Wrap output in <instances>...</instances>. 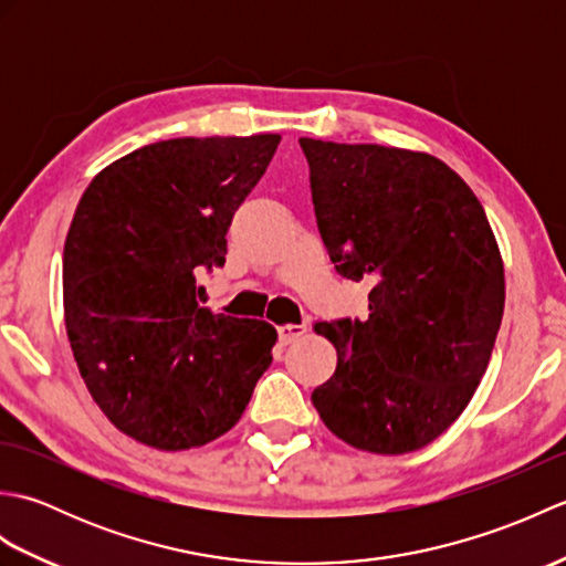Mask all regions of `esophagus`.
Listing matches in <instances>:
<instances>
[{
    "label": "esophagus",
    "mask_w": 566,
    "mask_h": 566,
    "mask_svg": "<svg viewBox=\"0 0 566 566\" xmlns=\"http://www.w3.org/2000/svg\"><path fill=\"white\" fill-rule=\"evenodd\" d=\"M304 333H306L304 323H286V326L276 328V335H280V343H282V345H290V343L298 340Z\"/></svg>",
    "instance_id": "1"
}]
</instances>
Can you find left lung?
<instances>
[{"label": "left lung", "instance_id": "8db88e82", "mask_svg": "<svg viewBox=\"0 0 566 566\" xmlns=\"http://www.w3.org/2000/svg\"><path fill=\"white\" fill-rule=\"evenodd\" d=\"M338 274L371 284L369 316L318 323L335 375L311 394L357 450L403 454L448 430L482 381L506 302L484 207L426 153L298 138Z\"/></svg>", "mask_w": 566, "mask_h": 566}]
</instances>
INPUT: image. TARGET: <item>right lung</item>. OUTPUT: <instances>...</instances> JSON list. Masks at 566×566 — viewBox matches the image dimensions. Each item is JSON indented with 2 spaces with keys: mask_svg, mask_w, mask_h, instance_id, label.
<instances>
[{
  "mask_svg": "<svg viewBox=\"0 0 566 566\" xmlns=\"http://www.w3.org/2000/svg\"><path fill=\"white\" fill-rule=\"evenodd\" d=\"M282 136L172 138L92 179L63 252L65 328L112 423L158 450L231 430L272 365L276 331L199 306L197 274L223 268L233 213Z\"/></svg>",
  "mask_w": 566,
  "mask_h": 566,
  "instance_id": "add662e5",
  "label": "right lung"
}]
</instances>
